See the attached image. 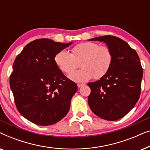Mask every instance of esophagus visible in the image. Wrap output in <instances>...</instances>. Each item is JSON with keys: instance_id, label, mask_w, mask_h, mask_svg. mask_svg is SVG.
<instances>
[{"instance_id": "esophagus-1", "label": "esophagus", "mask_w": 150, "mask_h": 150, "mask_svg": "<svg viewBox=\"0 0 150 150\" xmlns=\"http://www.w3.org/2000/svg\"><path fill=\"white\" fill-rule=\"evenodd\" d=\"M83 85H84V84H83V83H78L77 84V86L79 88H81V87H83Z\"/></svg>"}]
</instances>
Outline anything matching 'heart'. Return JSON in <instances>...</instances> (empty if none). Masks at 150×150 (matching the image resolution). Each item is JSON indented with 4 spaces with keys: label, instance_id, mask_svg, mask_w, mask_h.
<instances>
[{
    "label": "heart",
    "instance_id": "obj_1",
    "mask_svg": "<svg viewBox=\"0 0 150 150\" xmlns=\"http://www.w3.org/2000/svg\"><path fill=\"white\" fill-rule=\"evenodd\" d=\"M54 61L62 72L70 74L80 63L81 69L69 75V79L82 83L101 79L106 74L112 63V53L108 46H100L96 42H87L77 44L71 53L61 50L54 55Z\"/></svg>",
    "mask_w": 150,
    "mask_h": 150
}]
</instances>
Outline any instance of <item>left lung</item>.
Segmentation results:
<instances>
[{"label":"left lung","instance_id":"obj_1","mask_svg":"<svg viewBox=\"0 0 150 150\" xmlns=\"http://www.w3.org/2000/svg\"><path fill=\"white\" fill-rule=\"evenodd\" d=\"M90 41L104 42L112 53V63L106 74L89 83L88 103L92 112L104 120L115 121L130 111L141 93L143 68L136 51L122 39L112 35Z\"/></svg>","mask_w":150,"mask_h":150}]
</instances>
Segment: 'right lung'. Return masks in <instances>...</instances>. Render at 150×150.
<instances>
[{
    "label": "right lung",
    "instance_id": "add662e5",
    "mask_svg": "<svg viewBox=\"0 0 150 150\" xmlns=\"http://www.w3.org/2000/svg\"><path fill=\"white\" fill-rule=\"evenodd\" d=\"M71 44L35 40L14 61L10 87L18 110L32 123L44 126L54 124L68 112L78 87L58 68L54 57Z\"/></svg>",
    "mask_w": 150,
    "mask_h": 150
}]
</instances>
